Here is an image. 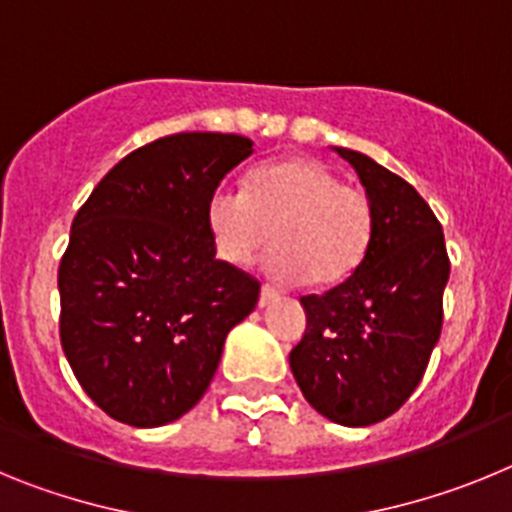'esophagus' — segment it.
<instances>
[{"label": "esophagus", "instance_id": "1", "mask_svg": "<svg viewBox=\"0 0 512 512\" xmlns=\"http://www.w3.org/2000/svg\"><path fill=\"white\" fill-rule=\"evenodd\" d=\"M277 300H279V292H277V289H271V287H261L259 307H266V305H271V302H277Z\"/></svg>", "mask_w": 512, "mask_h": 512}]
</instances>
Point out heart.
<instances>
[{"label": "heart", "instance_id": "b5f03b06", "mask_svg": "<svg viewBox=\"0 0 512 512\" xmlns=\"http://www.w3.org/2000/svg\"><path fill=\"white\" fill-rule=\"evenodd\" d=\"M207 230L217 256L248 266L274 235L266 269L274 279L333 287L364 264L374 235L364 189L315 158L289 156L259 166L246 189L220 187L207 202Z\"/></svg>", "mask_w": 512, "mask_h": 512}]
</instances>
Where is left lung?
Instances as JSON below:
<instances>
[{
	"label": "left lung",
	"mask_w": 512,
	"mask_h": 512,
	"mask_svg": "<svg viewBox=\"0 0 512 512\" xmlns=\"http://www.w3.org/2000/svg\"><path fill=\"white\" fill-rule=\"evenodd\" d=\"M333 151L372 200V246L346 282L300 297L307 330L289 366L320 415L361 428L390 418L423 379L451 264L441 223L405 179L359 151Z\"/></svg>",
	"instance_id": "8db88e82"
}]
</instances>
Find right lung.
<instances>
[{"label":"right lung","mask_w":512,"mask_h":512,"mask_svg":"<svg viewBox=\"0 0 512 512\" xmlns=\"http://www.w3.org/2000/svg\"><path fill=\"white\" fill-rule=\"evenodd\" d=\"M253 140L176 133L107 171L58 266L61 346L110 418L156 428L200 402L261 284L215 259L207 202Z\"/></svg>","instance_id":"1"}]
</instances>
